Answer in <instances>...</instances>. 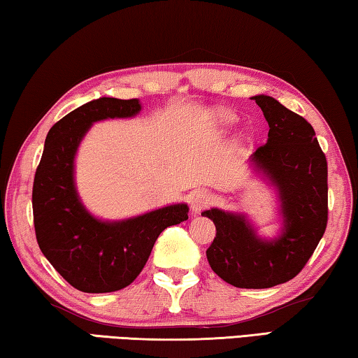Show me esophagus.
<instances>
[{"mask_svg": "<svg viewBox=\"0 0 358 358\" xmlns=\"http://www.w3.org/2000/svg\"><path fill=\"white\" fill-rule=\"evenodd\" d=\"M210 203H213V195H210V193L206 190L195 192L190 200L192 210H195V213H200V210H203L204 208H208Z\"/></svg>", "mask_w": 358, "mask_h": 358, "instance_id": "1", "label": "esophagus"}]
</instances>
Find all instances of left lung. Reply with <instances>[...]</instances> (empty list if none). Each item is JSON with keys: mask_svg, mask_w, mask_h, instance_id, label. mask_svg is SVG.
Masks as SVG:
<instances>
[{"mask_svg": "<svg viewBox=\"0 0 358 358\" xmlns=\"http://www.w3.org/2000/svg\"><path fill=\"white\" fill-rule=\"evenodd\" d=\"M269 125L266 144L252 155L257 171L276 185L284 228L262 239L241 214L204 210L215 225L206 250L213 271L239 289H268L294 279L311 259L328 220L327 158L311 124L278 99L252 96Z\"/></svg>", "mask_w": 358, "mask_h": 358, "instance_id": "left-lung-1", "label": "left lung"}]
</instances>
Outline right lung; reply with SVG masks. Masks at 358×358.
<instances>
[{"instance_id":"right-lung-1","label":"right lung","mask_w":358,"mask_h":358,"mask_svg":"<svg viewBox=\"0 0 358 358\" xmlns=\"http://www.w3.org/2000/svg\"><path fill=\"white\" fill-rule=\"evenodd\" d=\"M141 110L139 99L98 98L82 104L47 133L33 182V219L39 249L62 278L85 294L130 285L143 271L165 228L189 219L187 204H171L138 217L103 222L80 203L74 157L93 122L125 119Z\"/></svg>"}]
</instances>
